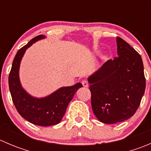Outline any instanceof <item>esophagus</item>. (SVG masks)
<instances>
[{
	"label": "esophagus",
	"instance_id": "34e87169",
	"mask_svg": "<svg viewBox=\"0 0 151 151\" xmlns=\"http://www.w3.org/2000/svg\"><path fill=\"white\" fill-rule=\"evenodd\" d=\"M82 84H83V86L85 87V88H88V85H89V84H88V82L85 80H83V81L82 82Z\"/></svg>",
	"mask_w": 151,
	"mask_h": 151
}]
</instances>
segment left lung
<instances>
[{
    "instance_id": "8db88e82",
    "label": "left lung",
    "mask_w": 151,
    "mask_h": 151,
    "mask_svg": "<svg viewBox=\"0 0 151 151\" xmlns=\"http://www.w3.org/2000/svg\"><path fill=\"white\" fill-rule=\"evenodd\" d=\"M116 41L118 57L107 60L88 78L93 112L107 124L133 116L145 90L140 55L121 38Z\"/></svg>"
}]
</instances>
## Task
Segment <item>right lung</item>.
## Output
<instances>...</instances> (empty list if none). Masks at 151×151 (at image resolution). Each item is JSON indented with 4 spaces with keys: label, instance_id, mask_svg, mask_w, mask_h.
Wrapping results in <instances>:
<instances>
[{
    "label": "right lung",
    "instance_id": "obj_1",
    "mask_svg": "<svg viewBox=\"0 0 151 151\" xmlns=\"http://www.w3.org/2000/svg\"><path fill=\"white\" fill-rule=\"evenodd\" d=\"M45 38V35H39L18 50L9 77L11 96L17 112L26 121L40 126H52L60 123L75 93L83 87L80 83L72 86L61 87L42 98L33 96L24 89L19 80L21 60L27 49L35 42Z\"/></svg>",
    "mask_w": 151,
    "mask_h": 151
}]
</instances>
